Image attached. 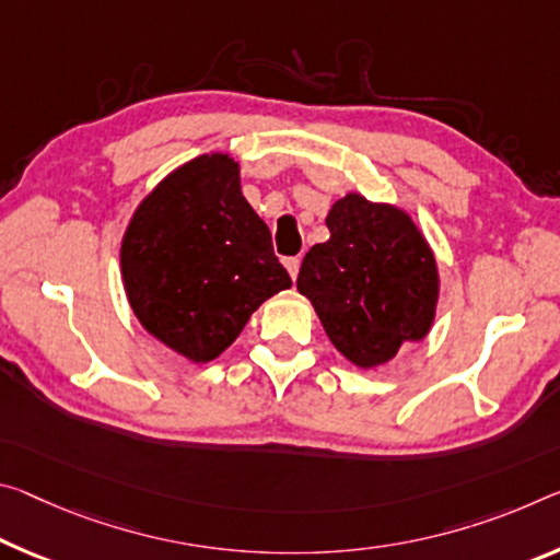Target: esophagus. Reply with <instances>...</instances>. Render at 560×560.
Instances as JSON below:
<instances>
[{"label": "esophagus", "instance_id": "obj_1", "mask_svg": "<svg viewBox=\"0 0 560 560\" xmlns=\"http://www.w3.org/2000/svg\"><path fill=\"white\" fill-rule=\"evenodd\" d=\"M283 266H287L289 277L296 281V277H299V269H301V259H299V256H291V259H287V261H283Z\"/></svg>", "mask_w": 560, "mask_h": 560}]
</instances>
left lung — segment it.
Masks as SVG:
<instances>
[{
  "instance_id": "1",
  "label": "left lung",
  "mask_w": 560,
  "mask_h": 560,
  "mask_svg": "<svg viewBox=\"0 0 560 560\" xmlns=\"http://www.w3.org/2000/svg\"><path fill=\"white\" fill-rule=\"evenodd\" d=\"M328 242L308 248L296 289L328 339L361 369L392 361L429 334L439 299L436 261L404 211L349 194L328 211Z\"/></svg>"
}]
</instances>
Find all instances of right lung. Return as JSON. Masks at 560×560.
Wrapping results in <instances>:
<instances>
[{
  "label": "right lung",
  "mask_w": 560,
  "mask_h": 560,
  "mask_svg": "<svg viewBox=\"0 0 560 560\" xmlns=\"http://www.w3.org/2000/svg\"><path fill=\"white\" fill-rule=\"evenodd\" d=\"M121 273L141 326L197 363L217 359L266 299L291 287L226 154L179 166L141 201Z\"/></svg>",
  "instance_id": "obj_1"
}]
</instances>
